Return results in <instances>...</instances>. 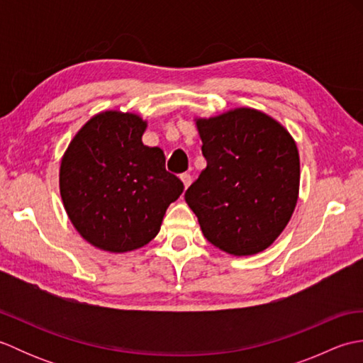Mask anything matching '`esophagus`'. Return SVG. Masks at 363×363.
Returning a JSON list of instances; mask_svg holds the SVG:
<instances>
[{"mask_svg":"<svg viewBox=\"0 0 363 363\" xmlns=\"http://www.w3.org/2000/svg\"><path fill=\"white\" fill-rule=\"evenodd\" d=\"M181 181H182V184H184V187H189L190 184H191V176L189 174V173H184V174H181Z\"/></svg>","mask_w":363,"mask_h":363,"instance_id":"esophagus-1","label":"esophagus"}]
</instances>
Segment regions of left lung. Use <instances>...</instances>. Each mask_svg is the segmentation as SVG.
Here are the masks:
<instances>
[{
	"label": "left lung",
	"mask_w": 363,
	"mask_h": 363,
	"mask_svg": "<svg viewBox=\"0 0 363 363\" xmlns=\"http://www.w3.org/2000/svg\"><path fill=\"white\" fill-rule=\"evenodd\" d=\"M207 167L186 191L204 237L233 256L265 251L299 195L296 142L268 113L235 107L195 118Z\"/></svg>",
	"instance_id": "left-lung-1"
}]
</instances>
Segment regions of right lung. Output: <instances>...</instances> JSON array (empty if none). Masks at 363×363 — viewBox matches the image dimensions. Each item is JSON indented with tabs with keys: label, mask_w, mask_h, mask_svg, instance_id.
<instances>
[{
	"label": "right lung",
	"mask_w": 363,
	"mask_h": 363,
	"mask_svg": "<svg viewBox=\"0 0 363 363\" xmlns=\"http://www.w3.org/2000/svg\"><path fill=\"white\" fill-rule=\"evenodd\" d=\"M148 121L104 111L72 138L59 169L65 212L84 240L107 252H129L159 234L184 184L165 169L160 148L143 145Z\"/></svg>",
	"instance_id": "1"
}]
</instances>
